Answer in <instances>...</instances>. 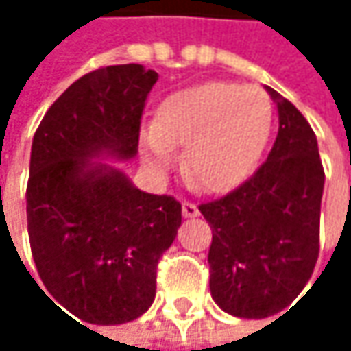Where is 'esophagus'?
Returning a JSON list of instances; mask_svg holds the SVG:
<instances>
[{
    "instance_id": "1",
    "label": "esophagus",
    "mask_w": 351,
    "mask_h": 351,
    "mask_svg": "<svg viewBox=\"0 0 351 351\" xmlns=\"http://www.w3.org/2000/svg\"><path fill=\"white\" fill-rule=\"evenodd\" d=\"M197 215H199L197 205L191 201H182V217H197Z\"/></svg>"
}]
</instances>
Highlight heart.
I'll return each mask as SVG.
<instances>
[{
	"instance_id": "1",
	"label": "heart",
	"mask_w": 351,
	"mask_h": 351,
	"mask_svg": "<svg viewBox=\"0 0 351 351\" xmlns=\"http://www.w3.org/2000/svg\"><path fill=\"white\" fill-rule=\"evenodd\" d=\"M274 128V106L258 85L199 83L167 95L144 130V156L165 173L182 148V173L205 191H226L254 171Z\"/></svg>"
}]
</instances>
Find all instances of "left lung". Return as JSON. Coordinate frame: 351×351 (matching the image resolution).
Masks as SVG:
<instances>
[{
  "mask_svg": "<svg viewBox=\"0 0 351 351\" xmlns=\"http://www.w3.org/2000/svg\"><path fill=\"white\" fill-rule=\"evenodd\" d=\"M262 167L228 195L201 203L209 221V289L230 315L264 319L287 309L309 282L319 256L325 173L315 132L289 99Z\"/></svg>",
  "mask_w": 351,
  "mask_h": 351,
  "instance_id": "1",
  "label": "left lung"
}]
</instances>
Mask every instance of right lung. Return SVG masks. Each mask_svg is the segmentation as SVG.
<instances>
[{
  "label": "right lung",
  "instance_id": "right-lung-1",
  "mask_svg": "<svg viewBox=\"0 0 351 351\" xmlns=\"http://www.w3.org/2000/svg\"><path fill=\"white\" fill-rule=\"evenodd\" d=\"M156 81L142 64L91 71L50 106L34 134L26 211L36 270L50 301L87 323L119 325L148 311L158 260L180 226L175 197L144 193L93 160L138 154Z\"/></svg>",
  "mask_w": 351,
  "mask_h": 351
}]
</instances>
